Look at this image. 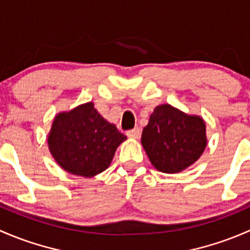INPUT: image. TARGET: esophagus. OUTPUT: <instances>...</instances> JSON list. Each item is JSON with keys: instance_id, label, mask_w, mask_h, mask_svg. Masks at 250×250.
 Listing matches in <instances>:
<instances>
[{"instance_id": "esophagus-1", "label": "esophagus", "mask_w": 250, "mask_h": 250, "mask_svg": "<svg viewBox=\"0 0 250 250\" xmlns=\"http://www.w3.org/2000/svg\"><path fill=\"white\" fill-rule=\"evenodd\" d=\"M126 135H127V137L133 138V140H137V138H140V136H141V128L135 127L133 130L127 131V132H126Z\"/></svg>"}]
</instances>
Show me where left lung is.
Here are the masks:
<instances>
[{
    "label": "left lung",
    "instance_id": "obj_1",
    "mask_svg": "<svg viewBox=\"0 0 250 250\" xmlns=\"http://www.w3.org/2000/svg\"><path fill=\"white\" fill-rule=\"evenodd\" d=\"M141 142L151 165L164 173H179L196 163L207 146L206 123L168 104L154 108Z\"/></svg>",
    "mask_w": 250,
    "mask_h": 250
}]
</instances>
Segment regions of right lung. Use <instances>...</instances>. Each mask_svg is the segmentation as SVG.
<instances>
[{
    "label": "right lung",
    "instance_id": "1",
    "mask_svg": "<svg viewBox=\"0 0 250 250\" xmlns=\"http://www.w3.org/2000/svg\"><path fill=\"white\" fill-rule=\"evenodd\" d=\"M47 140L49 151L61 168L92 178L109 167L126 136L97 112L94 102H86L58 113Z\"/></svg>",
    "mask_w": 250,
    "mask_h": 250
}]
</instances>
